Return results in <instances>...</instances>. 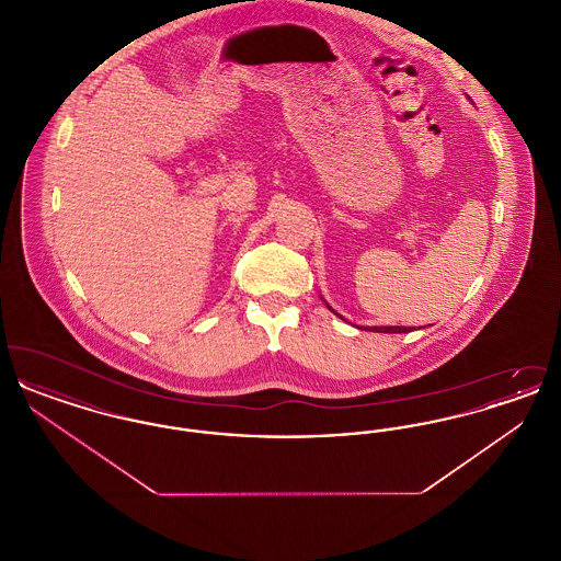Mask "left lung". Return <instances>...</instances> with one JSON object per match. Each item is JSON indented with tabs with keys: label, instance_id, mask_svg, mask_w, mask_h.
<instances>
[{
	"label": "left lung",
	"instance_id": "1",
	"mask_svg": "<svg viewBox=\"0 0 561 561\" xmlns=\"http://www.w3.org/2000/svg\"><path fill=\"white\" fill-rule=\"evenodd\" d=\"M330 309V307H328ZM339 316V313H336ZM368 332H387V334H403V332H410V328H403V325H370V328H364Z\"/></svg>",
	"mask_w": 561,
	"mask_h": 561
}]
</instances>
